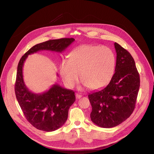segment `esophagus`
Wrapping results in <instances>:
<instances>
[{
    "instance_id": "1",
    "label": "esophagus",
    "mask_w": 154,
    "mask_h": 154,
    "mask_svg": "<svg viewBox=\"0 0 154 154\" xmlns=\"http://www.w3.org/2000/svg\"><path fill=\"white\" fill-rule=\"evenodd\" d=\"M81 97H82V94H78V93H76V98L79 99Z\"/></svg>"
}]
</instances>
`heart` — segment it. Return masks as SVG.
<instances>
[{
  "label": "heart",
  "instance_id": "heart-1",
  "mask_svg": "<svg viewBox=\"0 0 154 154\" xmlns=\"http://www.w3.org/2000/svg\"><path fill=\"white\" fill-rule=\"evenodd\" d=\"M115 67V55L110 48L83 45L72 51L69 60L62 61L60 75L69 88H72L78 83L80 74L85 87L98 90L111 81Z\"/></svg>",
  "mask_w": 154,
  "mask_h": 154
}]
</instances>
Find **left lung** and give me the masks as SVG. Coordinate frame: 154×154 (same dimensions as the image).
<instances>
[{"mask_svg": "<svg viewBox=\"0 0 154 154\" xmlns=\"http://www.w3.org/2000/svg\"><path fill=\"white\" fill-rule=\"evenodd\" d=\"M115 72L103 89L88 94L92 106L91 121L102 128H112L126 120L133 113L140 87V76L133 57L115 42Z\"/></svg>", "mask_w": 154, "mask_h": 154, "instance_id": "1", "label": "left lung"}]
</instances>
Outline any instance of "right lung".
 <instances>
[{"label":"right lung","instance_id":"1","mask_svg":"<svg viewBox=\"0 0 154 154\" xmlns=\"http://www.w3.org/2000/svg\"><path fill=\"white\" fill-rule=\"evenodd\" d=\"M74 41L73 38H61L38 44L22 56L19 62L15 83L16 98L27 120L38 130L52 131L64 125L69 108L76 100L75 92L57 84L45 93L31 92L24 82V63L29 54L42 50L61 53Z\"/></svg>","mask_w":154,"mask_h":154}]
</instances>
